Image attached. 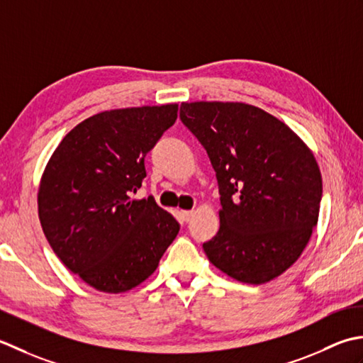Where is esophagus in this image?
<instances>
[{"mask_svg": "<svg viewBox=\"0 0 363 363\" xmlns=\"http://www.w3.org/2000/svg\"><path fill=\"white\" fill-rule=\"evenodd\" d=\"M179 214H180V219H182V220H184V223H188V220H189L192 216H194V211L182 210Z\"/></svg>", "mask_w": 363, "mask_h": 363, "instance_id": "1", "label": "esophagus"}]
</instances>
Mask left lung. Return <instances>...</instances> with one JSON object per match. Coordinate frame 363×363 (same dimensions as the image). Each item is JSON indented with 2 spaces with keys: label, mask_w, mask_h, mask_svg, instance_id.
I'll return each instance as SVG.
<instances>
[{
  "label": "left lung",
  "mask_w": 363,
  "mask_h": 363,
  "mask_svg": "<svg viewBox=\"0 0 363 363\" xmlns=\"http://www.w3.org/2000/svg\"><path fill=\"white\" fill-rule=\"evenodd\" d=\"M180 119L216 172L220 227L203 242L227 276L260 285L301 257L320 214L323 182L312 150L266 111L233 101L182 103Z\"/></svg>",
  "instance_id": "8db88e82"
}]
</instances>
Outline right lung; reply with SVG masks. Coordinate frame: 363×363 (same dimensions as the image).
<instances>
[{
    "label": "right lung",
    "mask_w": 363,
    "mask_h": 363,
    "mask_svg": "<svg viewBox=\"0 0 363 363\" xmlns=\"http://www.w3.org/2000/svg\"><path fill=\"white\" fill-rule=\"evenodd\" d=\"M179 105L103 111L65 135L43 171L37 205L51 249L87 285L123 293L158 268L180 224L155 199H133L144 158Z\"/></svg>",
    "instance_id": "obj_1"
}]
</instances>
